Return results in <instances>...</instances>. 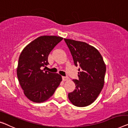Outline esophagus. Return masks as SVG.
I'll return each mask as SVG.
<instances>
[{"label":"esophagus","instance_id":"obj_1","mask_svg":"<svg viewBox=\"0 0 128 128\" xmlns=\"http://www.w3.org/2000/svg\"><path fill=\"white\" fill-rule=\"evenodd\" d=\"M62 79L64 81H66V80H68L69 78H68V76H62Z\"/></svg>","mask_w":128,"mask_h":128}]
</instances>
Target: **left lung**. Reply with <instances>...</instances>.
Returning <instances> with one entry per match:
<instances>
[{
    "mask_svg": "<svg viewBox=\"0 0 128 128\" xmlns=\"http://www.w3.org/2000/svg\"><path fill=\"white\" fill-rule=\"evenodd\" d=\"M76 66H79L78 78L73 79L76 88L68 94L72 104L85 107L93 103L104 85L106 65L100 53L94 46L82 41L64 38Z\"/></svg>",
    "mask_w": 128,
    "mask_h": 128,
    "instance_id": "obj_1",
    "label": "left lung"
}]
</instances>
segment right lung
<instances>
[{"mask_svg":"<svg viewBox=\"0 0 128 128\" xmlns=\"http://www.w3.org/2000/svg\"><path fill=\"white\" fill-rule=\"evenodd\" d=\"M63 38L43 36L31 42L19 58L16 73L24 94L36 103L45 102L52 96L62 80L58 74L41 70L49 64L48 58Z\"/></svg>","mask_w":128,"mask_h":128,"instance_id":"right-lung-1","label":"right lung"}]
</instances>
